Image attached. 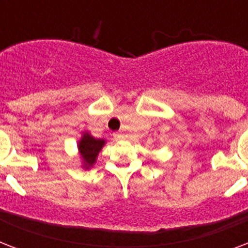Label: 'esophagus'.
Segmentation results:
<instances>
[{
  "label": "esophagus",
  "mask_w": 248,
  "mask_h": 248,
  "mask_svg": "<svg viewBox=\"0 0 248 248\" xmlns=\"http://www.w3.org/2000/svg\"><path fill=\"white\" fill-rule=\"evenodd\" d=\"M113 136H114L116 139H124V134H122V132H114V134H113Z\"/></svg>",
  "instance_id": "esophagus-1"
}]
</instances>
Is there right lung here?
<instances>
[{"instance_id": "right-lung-1", "label": "right lung", "mask_w": 248, "mask_h": 248, "mask_svg": "<svg viewBox=\"0 0 248 248\" xmlns=\"http://www.w3.org/2000/svg\"><path fill=\"white\" fill-rule=\"evenodd\" d=\"M104 140L101 139H95L89 134H85L83 138L79 141V153L82 155L83 161L89 166L93 165L96 159L97 153L100 152V149L104 145Z\"/></svg>"}]
</instances>
